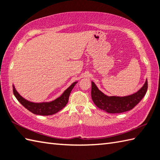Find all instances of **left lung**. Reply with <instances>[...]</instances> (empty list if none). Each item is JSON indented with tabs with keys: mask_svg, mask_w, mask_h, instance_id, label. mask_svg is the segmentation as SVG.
<instances>
[{
	"mask_svg": "<svg viewBox=\"0 0 160 160\" xmlns=\"http://www.w3.org/2000/svg\"><path fill=\"white\" fill-rule=\"evenodd\" d=\"M148 80L137 92L126 97H108L98 89L92 82V98L98 108L108 113H121L132 110L146 95Z\"/></svg>",
	"mask_w": 160,
	"mask_h": 160,
	"instance_id": "1",
	"label": "left lung"
}]
</instances>
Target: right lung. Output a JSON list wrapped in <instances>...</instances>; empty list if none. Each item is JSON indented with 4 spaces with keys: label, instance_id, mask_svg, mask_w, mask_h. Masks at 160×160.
I'll list each match as a JSON object with an SVG mask.
<instances>
[{
    "label": "right lung",
    "instance_id": "right-lung-1",
    "mask_svg": "<svg viewBox=\"0 0 160 160\" xmlns=\"http://www.w3.org/2000/svg\"><path fill=\"white\" fill-rule=\"evenodd\" d=\"M78 82H75L66 89L64 92L60 96L59 98L50 101V102H42V103H33L23 98L18 92H17L14 86H12L13 93L14 97L19 101V103L26 108L29 110L30 112L36 115H51L55 114L59 110L64 108L67 104L70 96L71 92L73 89L74 86Z\"/></svg>",
    "mask_w": 160,
    "mask_h": 160
}]
</instances>
